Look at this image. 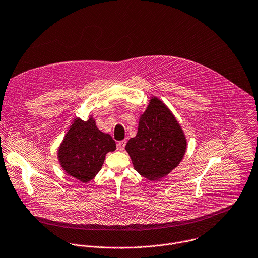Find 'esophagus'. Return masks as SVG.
Listing matches in <instances>:
<instances>
[{"mask_svg": "<svg viewBox=\"0 0 258 258\" xmlns=\"http://www.w3.org/2000/svg\"><path fill=\"white\" fill-rule=\"evenodd\" d=\"M125 145H126V141H125V140H123V141H119V142L117 143V148H118L120 151H123V150H124Z\"/></svg>", "mask_w": 258, "mask_h": 258, "instance_id": "34e87169", "label": "esophagus"}]
</instances>
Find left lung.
I'll use <instances>...</instances> for the list:
<instances>
[{"label":"left lung","mask_w":258,"mask_h":258,"mask_svg":"<svg viewBox=\"0 0 258 258\" xmlns=\"http://www.w3.org/2000/svg\"><path fill=\"white\" fill-rule=\"evenodd\" d=\"M187 142L180 124L158 98L142 114L138 134L126 146L135 170L149 180L168 175L182 161Z\"/></svg>","instance_id":"left-lung-1"}]
</instances>
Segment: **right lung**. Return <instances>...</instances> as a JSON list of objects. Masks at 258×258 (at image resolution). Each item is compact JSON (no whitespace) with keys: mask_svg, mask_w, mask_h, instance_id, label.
Listing matches in <instances>:
<instances>
[{"mask_svg":"<svg viewBox=\"0 0 258 258\" xmlns=\"http://www.w3.org/2000/svg\"><path fill=\"white\" fill-rule=\"evenodd\" d=\"M115 148L112 138L101 133L92 118L77 119L66 134L58 158L67 174L87 183L101 170L105 155Z\"/></svg>","mask_w":258,"mask_h":258,"instance_id":"add662e5","label":"right lung"}]
</instances>
